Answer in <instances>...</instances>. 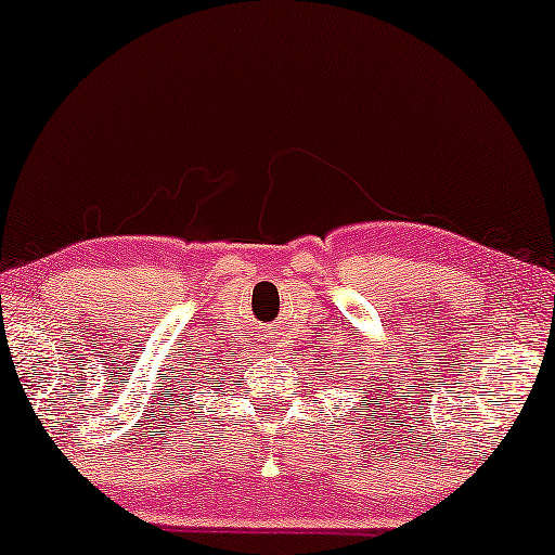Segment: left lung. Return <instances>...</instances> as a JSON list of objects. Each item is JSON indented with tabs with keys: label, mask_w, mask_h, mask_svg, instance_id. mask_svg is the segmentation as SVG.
<instances>
[{
	"label": "left lung",
	"mask_w": 555,
	"mask_h": 555,
	"mask_svg": "<svg viewBox=\"0 0 555 555\" xmlns=\"http://www.w3.org/2000/svg\"><path fill=\"white\" fill-rule=\"evenodd\" d=\"M346 359H348V356H346ZM356 366H359V363H356ZM340 378H344V376H340ZM371 382H374V378H371ZM378 389H382V386H378ZM363 401H366V399H363Z\"/></svg>",
	"instance_id": "obj_1"
}]
</instances>
